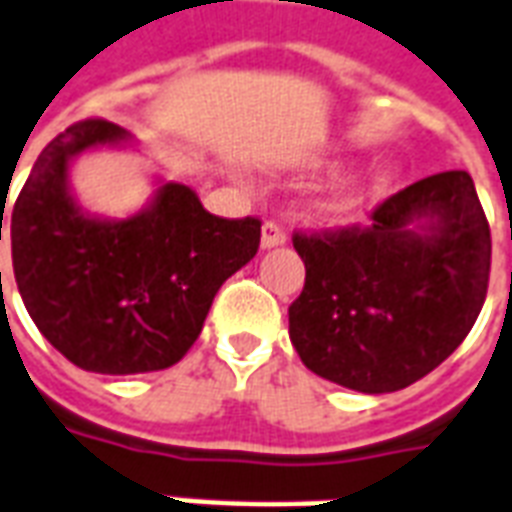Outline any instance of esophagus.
Instances as JSON below:
<instances>
[{"label": "esophagus", "instance_id": "1", "mask_svg": "<svg viewBox=\"0 0 512 512\" xmlns=\"http://www.w3.org/2000/svg\"><path fill=\"white\" fill-rule=\"evenodd\" d=\"M287 244V233L285 227L279 222H266L263 225V236H260V246L263 249H274V246H285Z\"/></svg>", "mask_w": 512, "mask_h": 512}]
</instances>
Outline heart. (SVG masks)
I'll return each instance as SVG.
<instances>
[{
    "instance_id": "heart-1",
    "label": "heart",
    "mask_w": 512,
    "mask_h": 512,
    "mask_svg": "<svg viewBox=\"0 0 512 512\" xmlns=\"http://www.w3.org/2000/svg\"><path fill=\"white\" fill-rule=\"evenodd\" d=\"M391 184L393 170L388 168H377L372 173H366V176L344 179L328 189V195L320 203V211L328 219H347L355 211H361L369 200H380L391 189Z\"/></svg>"
}]
</instances>
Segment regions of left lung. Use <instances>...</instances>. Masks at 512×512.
Here are the masks:
<instances>
[{"label":"left lung","instance_id":"obj_1","mask_svg":"<svg viewBox=\"0 0 512 512\" xmlns=\"http://www.w3.org/2000/svg\"><path fill=\"white\" fill-rule=\"evenodd\" d=\"M306 266L290 342L306 369L358 393H393L464 342L488 290L491 230L467 170L385 200L372 227L293 236Z\"/></svg>","mask_w":512,"mask_h":512}]
</instances>
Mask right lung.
Instances as JSON below:
<instances>
[{"instance_id": "add662e5", "label": "right lung", "mask_w": 512, "mask_h": 512, "mask_svg": "<svg viewBox=\"0 0 512 512\" xmlns=\"http://www.w3.org/2000/svg\"><path fill=\"white\" fill-rule=\"evenodd\" d=\"M130 140L102 119L67 127L37 157L7 225L29 317L67 361L97 374L179 363L222 282L260 246V219L214 217L179 181H160L149 206L127 219L89 214L70 189V165Z\"/></svg>"}]
</instances>
